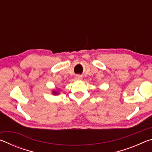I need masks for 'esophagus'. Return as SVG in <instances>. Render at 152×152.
I'll return each instance as SVG.
<instances>
[{"label":"esophagus","instance_id":"34e87169","mask_svg":"<svg viewBox=\"0 0 152 152\" xmlns=\"http://www.w3.org/2000/svg\"><path fill=\"white\" fill-rule=\"evenodd\" d=\"M76 79L78 80H81L82 79V77L80 75H77L76 76Z\"/></svg>","mask_w":152,"mask_h":152}]
</instances>
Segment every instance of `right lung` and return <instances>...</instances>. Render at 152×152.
<instances>
[{"label": "right lung", "instance_id": "obj_1", "mask_svg": "<svg viewBox=\"0 0 152 152\" xmlns=\"http://www.w3.org/2000/svg\"><path fill=\"white\" fill-rule=\"evenodd\" d=\"M52 92H51V93H52L53 95H58L59 94H60V90H59L58 88V89H53V90H52V91H51Z\"/></svg>", "mask_w": 152, "mask_h": 152}]
</instances>
